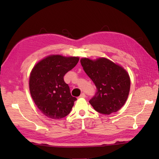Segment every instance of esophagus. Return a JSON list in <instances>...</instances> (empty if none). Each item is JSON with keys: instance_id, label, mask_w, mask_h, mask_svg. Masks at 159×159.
Segmentation results:
<instances>
[{"instance_id": "esophagus-1", "label": "esophagus", "mask_w": 159, "mask_h": 159, "mask_svg": "<svg viewBox=\"0 0 159 159\" xmlns=\"http://www.w3.org/2000/svg\"><path fill=\"white\" fill-rule=\"evenodd\" d=\"M86 97V95L84 93H82L81 94H80V96H79V98H85Z\"/></svg>"}]
</instances>
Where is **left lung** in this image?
Segmentation results:
<instances>
[{
    "label": "left lung",
    "instance_id": "left-lung-1",
    "mask_svg": "<svg viewBox=\"0 0 159 159\" xmlns=\"http://www.w3.org/2000/svg\"><path fill=\"white\" fill-rule=\"evenodd\" d=\"M80 63L96 87L95 95L89 101L97 112L109 115L119 111L126 102L130 80L123 67L111 61L100 58L80 59Z\"/></svg>",
    "mask_w": 159,
    "mask_h": 159
}]
</instances>
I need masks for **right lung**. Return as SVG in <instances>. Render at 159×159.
<instances>
[{"label":"right lung","mask_w":159,"mask_h":159,"mask_svg":"<svg viewBox=\"0 0 159 159\" xmlns=\"http://www.w3.org/2000/svg\"><path fill=\"white\" fill-rule=\"evenodd\" d=\"M79 61L76 57L51 55L33 67L29 79L30 92L36 106L48 117L61 119L72 110L77 99L71 95L63 77Z\"/></svg>","instance_id":"obj_1"}]
</instances>
